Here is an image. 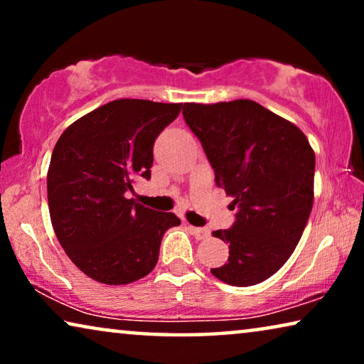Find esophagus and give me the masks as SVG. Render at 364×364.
I'll use <instances>...</instances> for the list:
<instances>
[{
  "label": "esophagus",
  "instance_id": "1",
  "mask_svg": "<svg viewBox=\"0 0 364 364\" xmlns=\"http://www.w3.org/2000/svg\"><path fill=\"white\" fill-rule=\"evenodd\" d=\"M188 230H191V233L193 237L197 238V240H205V238L210 237V232L207 230V228H202V227H192L188 225Z\"/></svg>",
  "mask_w": 364,
  "mask_h": 364
}]
</instances>
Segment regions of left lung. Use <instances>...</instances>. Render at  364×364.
Listing matches in <instances>:
<instances>
[{
    "mask_svg": "<svg viewBox=\"0 0 364 364\" xmlns=\"http://www.w3.org/2000/svg\"><path fill=\"white\" fill-rule=\"evenodd\" d=\"M183 119L233 197L237 220L213 237L228 243V262L212 275L250 287L285 265L313 207L315 152L295 124L250 99L183 104Z\"/></svg>",
    "mask_w": 364,
    "mask_h": 364,
    "instance_id": "1",
    "label": "left lung"
}]
</instances>
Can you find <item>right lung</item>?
<instances>
[{"mask_svg":"<svg viewBox=\"0 0 364 364\" xmlns=\"http://www.w3.org/2000/svg\"><path fill=\"white\" fill-rule=\"evenodd\" d=\"M182 104L116 99L73 122L54 146L48 203L59 243L71 262L104 285L149 275L166 230L181 225L127 198L137 177L151 178L154 141Z\"/></svg>","mask_w":364,"mask_h":364,"instance_id":"obj_1","label":"right lung"}]
</instances>
